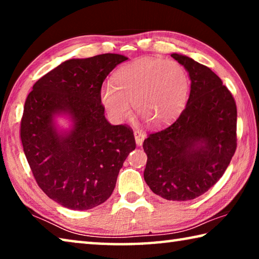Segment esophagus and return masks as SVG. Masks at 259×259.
<instances>
[{
    "label": "esophagus",
    "instance_id": "34e87169",
    "mask_svg": "<svg viewBox=\"0 0 259 259\" xmlns=\"http://www.w3.org/2000/svg\"><path fill=\"white\" fill-rule=\"evenodd\" d=\"M134 136H135V140H136V144H137V146H142L144 139H145V134L139 130H136L134 133Z\"/></svg>",
    "mask_w": 259,
    "mask_h": 259
}]
</instances>
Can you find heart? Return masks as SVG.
<instances>
[{
    "label": "heart",
    "instance_id": "heart-1",
    "mask_svg": "<svg viewBox=\"0 0 259 259\" xmlns=\"http://www.w3.org/2000/svg\"><path fill=\"white\" fill-rule=\"evenodd\" d=\"M115 85L105 83L100 100L113 121L128 119L135 112L148 125L168 124L185 107L190 81L185 69L176 61L160 58L136 59L115 75Z\"/></svg>",
    "mask_w": 259,
    "mask_h": 259
}]
</instances>
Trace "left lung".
Wrapping results in <instances>:
<instances>
[{
	"label": "left lung",
	"mask_w": 259,
	"mask_h": 259,
	"mask_svg": "<svg viewBox=\"0 0 259 259\" xmlns=\"http://www.w3.org/2000/svg\"><path fill=\"white\" fill-rule=\"evenodd\" d=\"M191 80L187 104L168 128L144 140V179L161 198L187 201L216 184L236 150V105L229 89L209 67L171 54Z\"/></svg>",
	"instance_id": "1"
}]
</instances>
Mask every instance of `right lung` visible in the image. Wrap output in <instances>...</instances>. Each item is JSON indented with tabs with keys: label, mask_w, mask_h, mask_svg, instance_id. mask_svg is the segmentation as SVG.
I'll list each match as a JSON object with an SVG mask.
<instances>
[{
	"label": "right lung",
	"mask_w": 259,
	"mask_h": 259,
	"mask_svg": "<svg viewBox=\"0 0 259 259\" xmlns=\"http://www.w3.org/2000/svg\"><path fill=\"white\" fill-rule=\"evenodd\" d=\"M125 56L68 59L33 85L25 102L20 137L41 190L65 208L88 210L112 195L133 130L112 125L100 100L103 82ZM69 121L64 128L59 119Z\"/></svg>",
	"instance_id": "right-lung-1"
}]
</instances>
